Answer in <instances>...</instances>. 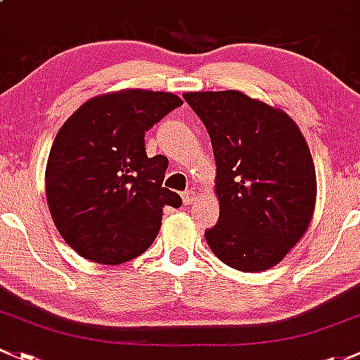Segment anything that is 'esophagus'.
I'll use <instances>...</instances> for the list:
<instances>
[{
    "instance_id": "34e87169",
    "label": "esophagus",
    "mask_w": 360,
    "mask_h": 360,
    "mask_svg": "<svg viewBox=\"0 0 360 360\" xmlns=\"http://www.w3.org/2000/svg\"><path fill=\"white\" fill-rule=\"evenodd\" d=\"M181 199H184V205L188 206L198 199V194H195L194 188H188V191H185L184 194H181Z\"/></svg>"
}]
</instances>
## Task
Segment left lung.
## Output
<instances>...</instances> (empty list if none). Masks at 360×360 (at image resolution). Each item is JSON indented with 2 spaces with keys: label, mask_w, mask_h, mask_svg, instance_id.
<instances>
[{
  "label": "left lung",
  "mask_w": 360,
  "mask_h": 360,
  "mask_svg": "<svg viewBox=\"0 0 360 360\" xmlns=\"http://www.w3.org/2000/svg\"><path fill=\"white\" fill-rule=\"evenodd\" d=\"M213 146L220 217L205 232L214 257L240 272L272 269L309 229L316 166L295 121L239 90L188 91Z\"/></svg>",
  "instance_id": "left-lung-1"
}]
</instances>
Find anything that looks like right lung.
Segmentation results:
<instances>
[{
    "mask_svg": "<svg viewBox=\"0 0 360 360\" xmlns=\"http://www.w3.org/2000/svg\"><path fill=\"white\" fill-rule=\"evenodd\" d=\"M181 103L166 91H110L86 100L58 129L44 188L55 227L77 255L102 265L133 260L154 243L162 207L181 206L162 187L168 159L147 158L143 142Z\"/></svg>",
    "mask_w": 360,
    "mask_h": 360,
    "instance_id": "add662e5",
    "label": "right lung"
}]
</instances>
